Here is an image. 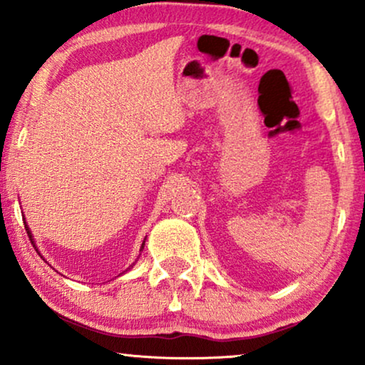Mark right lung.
<instances>
[{
    "instance_id": "add662e5",
    "label": "right lung",
    "mask_w": 365,
    "mask_h": 365,
    "mask_svg": "<svg viewBox=\"0 0 365 365\" xmlns=\"http://www.w3.org/2000/svg\"><path fill=\"white\" fill-rule=\"evenodd\" d=\"M26 228V230H29V227H25ZM26 233H29V237H30V242H31V244H34V238H31V233L30 232H26ZM143 245H145V244H142V249H143ZM35 247V245H34Z\"/></svg>"
}]
</instances>
